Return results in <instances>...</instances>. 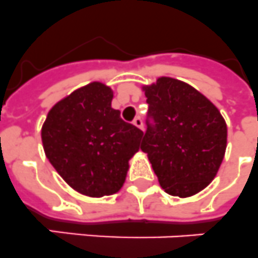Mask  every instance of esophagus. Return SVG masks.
<instances>
[{"label": "esophagus", "mask_w": 258, "mask_h": 258, "mask_svg": "<svg viewBox=\"0 0 258 258\" xmlns=\"http://www.w3.org/2000/svg\"><path fill=\"white\" fill-rule=\"evenodd\" d=\"M134 124H135L136 127H138V128H140V130L144 128V124H143V119L140 118V116H138V118L134 119Z\"/></svg>", "instance_id": "1"}]
</instances>
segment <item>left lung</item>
<instances>
[{"label":"left lung","mask_w":258,"mask_h":258,"mask_svg":"<svg viewBox=\"0 0 258 258\" xmlns=\"http://www.w3.org/2000/svg\"><path fill=\"white\" fill-rule=\"evenodd\" d=\"M147 130L140 149L168 194L179 198L205 189L224 157L227 125L219 110L185 82L161 77L146 89Z\"/></svg>","instance_id":"left-lung-1"}]
</instances>
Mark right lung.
Here are the masks:
<instances>
[{
	"label": "right lung",
	"mask_w": 258,
	"mask_h": 258,
	"mask_svg": "<svg viewBox=\"0 0 258 258\" xmlns=\"http://www.w3.org/2000/svg\"><path fill=\"white\" fill-rule=\"evenodd\" d=\"M111 99V89L92 82L56 103L42 128L47 159L69 186L89 197L122 187L143 136L112 109Z\"/></svg>",
	"instance_id": "obj_1"
}]
</instances>
